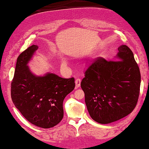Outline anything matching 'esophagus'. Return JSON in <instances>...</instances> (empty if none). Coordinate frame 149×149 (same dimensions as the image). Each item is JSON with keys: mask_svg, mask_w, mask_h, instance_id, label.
Returning a JSON list of instances; mask_svg holds the SVG:
<instances>
[{"mask_svg": "<svg viewBox=\"0 0 149 149\" xmlns=\"http://www.w3.org/2000/svg\"><path fill=\"white\" fill-rule=\"evenodd\" d=\"M80 83H81V80L80 78H77L75 80V84H76V88H78L80 86Z\"/></svg>", "mask_w": 149, "mask_h": 149, "instance_id": "1", "label": "esophagus"}]
</instances>
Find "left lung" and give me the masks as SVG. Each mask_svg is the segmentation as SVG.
<instances>
[{
    "label": "left lung",
    "instance_id": "left-lung-1",
    "mask_svg": "<svg viewBox=\"0 0 149 149\" xmlns=\"http://www.w3.org/2000/svg\"><path fill=\"white\" fill-rule=\"evenodd\" d=\"M118 61L98 57L88 63L81 87L92 119L107 124L125 117L137 104L141 84L139 67L126 45L118 48Z\"/></svg>",
    "mask_w": 149,
    "mask_h": 149
}]
</instances>
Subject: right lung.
<instances>
[{"label":"right lung","instance_id":"obj_1","mask_svg":"<svg viewBox=\"0 0 149 149\" xmlns=\"http://www.w3.org/2000/svg\"><path fill=\"white\" fill-rule=\"evenodd\" d=\"M38 48L32 45L17 58L11 96L15 106L27 120L48 129L62 120L63 100L74 89V78H63L50 72L44 76L33 74L28 63Z\"/></svg>","mask_w":149,"mask_h":149}]
</instances>
